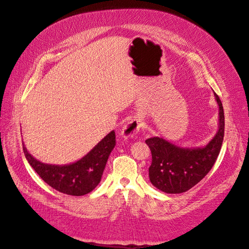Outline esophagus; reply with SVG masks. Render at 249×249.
<instances>
[{
  "label": "esophagus",
  "instance_id": "1",
  "mask_svg": "<svg viewBox=\"0 0 249 249\" xmlns=\"http://www.w3.org/2000/svg\"><path fill=\"white\" fill-rule=\"evenodd\" d=\"M143 127V122L142 120L140 118H133L131 119L129 122H127L124 125V128H123V137L125 139H128V138H133L135 137L137 133L140 131Z\"/></svg>",
  "mask_w": 249,
  "mask_h": 249
}]
</instances>
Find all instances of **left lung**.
<instances>
[{
    "label": "left lung",
    "instance_id": "1",
    "mask_svg": "<svg viewBox=\"0 0 249 249\" xmlns=\"http://www.w3.org/2000/svg\"><path fill=\"white\" fill-rule=\"evenodd\" d=\"M219 105V129L206 146L183 148L163 138L146 140L151 151L149 180L152 185L167 194L185 193L199 183L213 168L224 138V110L219 95L214 93Z\"/></svg>",
    "mask_w": 249,
    "mask_h": 249
}]
</instances>
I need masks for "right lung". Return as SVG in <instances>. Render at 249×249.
I'll return each mask as SVG.
<instances>
[{"mask_svg": "<svg viewBox=\"0 0 249 249\" xmlns=\"http://www.w3.org/2000/svg\"><path fill=\"white\" fill-rule=\"evenodd\" d=\"M114 146L116 133L112 130L81 160L62 166L37 161L29 154L24 144L23 150L30 166L44 182L60 193L78 196L87 195L98 186Z\"/></svg>", "mask_w": 249, "mask_h": 249, "instance_id": "right-lung-1", "label": "right lung"}]
</instances>
